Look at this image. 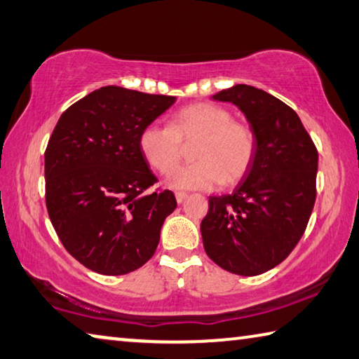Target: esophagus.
Returning <instances> with one entry per match:
<instances>
[{"label":"esophagus","instance_id":"1","mask_svg":"<svg viewBox=\"0 0 359 359\" xmlns=\"http://www.w3.org/2000/svg\"><path fill=\"white\" fill-rule=\"evenodd\" d=\"M175 197H176V202H178V203H183L184 200L187 198V194L180 191V192H176V194H175Z\"/></svg>","mask_w":359,"mask_h":359}]
</instances>
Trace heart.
Instances as JSON below:
<instances>
[{"instance_id": "1", "label": "heart", "mask_w": 359, "mask_h": 359, "mask_svg": "<svg viewBox=\"0 0 359 359\" xmlns=\"http://www.w3.org/2000/svg\"><path fill=\"white\" fill-rule=\"evenodd\" d=\"M198 138L196 163L172 168L180 158L181 141ZM138 148L151 167L163 175L174 170L167 184L175 189H212L233 184L249 172L255 157V134L248 124L233 121L231 111L216 104H194L178 110L172 126L151 123L138 135Z\"/></svg>"}]
</instances>
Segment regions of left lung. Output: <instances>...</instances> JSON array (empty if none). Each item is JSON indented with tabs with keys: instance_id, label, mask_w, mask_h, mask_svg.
I'll return each mask as SVG.
<instances>
[{
	"instance_id": "8db88e82",
	"label": "left lung",
	"mask_w": 359,
	"mask_h": 359,
	"mask_svg": "<svg viewBox=\"0 0 359 359\" xmlns=\"http://www.w3.org/2000/svg\"><path fill=\"white\" fill-rule=\"evenodd\" d=\"M211 97L244 113L257 148L233 192L210 197L203 246L227 271L257 276L285 260L303 236L316 203L318 153L297 111L266 91L233 85Z\"/></svg>"
}]
</instances>
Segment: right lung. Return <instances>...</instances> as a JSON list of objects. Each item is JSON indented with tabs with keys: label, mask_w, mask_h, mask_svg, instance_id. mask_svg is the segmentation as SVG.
I'll return each mask as SVG.
<instances>
[{
	"label": "right lung",
	"mask_w": 359,
	"mask_h": 359,
	"mask_svg": "<svg viewBox=\"0 0 359 359\" xmlns=\"http://www.w3.org/2000/svg\"><path fill=\"white\" fill-rule=\"evenodd\" d=\"M175 96L102 86L60 116L46 149V203L62 246L105 276L135 271L159 244L176 208L172 191L148 189L156 176L138 148L142 129Z\"/></svg>",
	"instance_id": "obj_1"
}]
</instances>
